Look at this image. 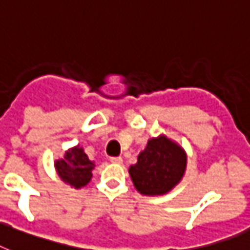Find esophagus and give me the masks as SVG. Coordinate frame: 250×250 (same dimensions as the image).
I'll return each instance as SVG.
<instances>
[{
  "instance_id": "esophagus-1",
  "label": "esophagus",
  "mask_w": 250,
  "mask_h": 250,
  "mask_svg": "<svg viewBox=\"0 0 250 250\" xmlns=\"http://www.w3.org/2000/svg\"><path fill=\"white\" fill-rule=\"evenodd\" d=\"M110 162H111V163H114V164H121L122 162H123V159H122L121 157H111Z\"/></svg>"
}]
</instances>
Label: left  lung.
I'll return each instance as SVG.
<instances>
[{"label":"left lung","instance_id":"1","mask_svg":"<svg viewBox=\"0 0 250 250\" xmlns=\"http://www.w3.org/2000/svg\"><path fill=\"white\" fill-rule=\"evenodd\" d=\"M186 169V153L181 146L160 135L147 141L137 163L128 169L136 190L143 195H164L181 181Z\"/></svg>","mask_w":250,"mask_h":250}]
</instances>
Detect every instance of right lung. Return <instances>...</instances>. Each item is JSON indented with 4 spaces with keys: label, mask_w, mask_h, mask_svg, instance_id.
I'll use <instances>...</instances> for the list:
<instances>
[{
    "label": "right lung",
    "mask_w": 250,
    "mask_h": 250,
    "mask_svg": "<svg viewBox=\"0 0 250 250\" xmlns=\"http://www.w3.org/2000/svg\"><path fill=\"white\" fill-rule=\"evenodd\" d=\"M95 163L91 162L79 145L65 151L64 158L55 162L59 177L74 188H81L91 181Z\"/></svg>",
    "instance_id": "obj_1"
}]
</instances>
